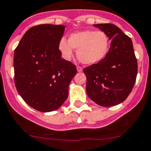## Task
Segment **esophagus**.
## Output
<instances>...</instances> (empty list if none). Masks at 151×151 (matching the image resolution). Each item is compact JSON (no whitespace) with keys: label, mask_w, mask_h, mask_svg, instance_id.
Here are the masks:
<instances>
[{"label":"esophagus","mask_w":151,"mask_h":151,"mask_svg":"<svg viewBox=\"0 0 151 151\" xmlns=\"http://www.w3.org/2000/svg\"><path fill=\"white\" fill-rule=\"evenodd\" d=\"M77 70L78 72H81L83 70V68L81 67H80V66H77Z\"/></svg>","instance_id":"34e87169"}]
</instances>
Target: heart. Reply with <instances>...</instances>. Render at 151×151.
<instances>
[{"label": "heart", "instance_id": "obj_1", "mask_svg": "<svg viewBox=\"0 0 151 151\" xmlns=\"http://www.w3.org/2000/svg\"><path fill=\"white\" fill-rule=\"evenodd\" d=\"M110 47L111 40L107 33L94 30L74 32L70 35L68 40L63 37L59 43V49L64 59L70 60L74 54V49H76L77 59L87 65L104 60L109 52Z\"/></svg>", "mask_w": 151, "mask_h": 151}]
</instances>
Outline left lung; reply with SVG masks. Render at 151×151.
Returning <instances> with one entry per match:
<instances>
[{
	"mask_svg": "<svg viewBox=\"0 0 151 151\" xmlns=\"http://www.w3.org/2000/svg\"><path fill=\"white\" fill-rule=\"evenodd\" d=\"M93 25L107 33L111 43L104 60L83 69L86 93L99 105H116L128 97L136 80L138 64L132 42L114 24Z\"/></svg>",
	"mask_w": 151,
	"mask_h": 151,
	"instance_id": "1",
	"label": "left lung"
}]
</instances>
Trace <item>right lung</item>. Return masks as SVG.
I'll use <instances>...</instances> for the list:
<instances>
[{"mask_svg":"<svg viewBox=\"0 0 151 151\" xmlns=\"http://www.w3.org/2000/svg\"><path fill=\"white\" fill-rule=\"evenodd\" d=\"M65 26L39 25L28 29L14 52L15 85L23 100L35 110L50 112L68 96L76 66L62 59L59 43Z\"/></svg>","mask_w":151,"mask_h":151,"instance_id":"right-lung-1","label":"right lung"}]
</instances>
